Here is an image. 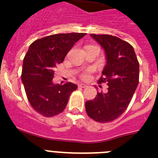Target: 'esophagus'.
<instances>
[{"mask_svg": "<svg viewBox=\"0 0 158 158\" xmlns=\"http://www.w3.org/2000/svg\"><path fill=\"white\" fill-rule=\"evenodd\" d=\"M87 86H88V85H86V84H79V87H80V88H83V89L86 88Z\"/></svg>", "mask_w": 158, "mask_h": 158, "instance_id": "obj_1", "label": "esophagus"}]
</instances>
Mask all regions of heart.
Instances as JSON below:
<instances>
[{
  "label": "heart",
  "mask_w": 158,
  "mask_h": 158,
  "mask_svg": "<svg viewBox=\"0 0 158 158\" xmlns=\"http://www.w3.org/2000/svg\"><path fill=\"white\" fill-rule=\"evenodd\" d=\"M91 69H87L79 74V77H80V79H83V80H87V79H89V78H90V74H91Z\"/></svg>",
  "instance_id": "1"
}]
</instances>
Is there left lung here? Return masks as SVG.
<instances>
[{
    "instance_id": "left-lung-1",
    "label": "left lung",
    "mask_w": 158,
    "mask_h": 158,
    "mask_svg": "<svg viewBox=\"0 0 158 158\" xmlns=\"http://www.w3.org/2000/svg\"><path fill=\"white\" fill-rule=\"evenodd\" d=\"M90 35L105 50L106 64L98 83H106L108 89L86 102V112L97 122H110L122 115L131 102L139 84V63L127 42L108 34Z\"/></svg>"
}]
</instances>
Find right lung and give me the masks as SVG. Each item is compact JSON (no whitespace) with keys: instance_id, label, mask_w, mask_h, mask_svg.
Listing matches in <instances>:
<instances>
[{"instance_id":"add662e5","label":"right lung","mask_w":158,"mask_h":158,"mask_svg":"<svg viewBox=\"0 0 158 158\" xmlns=\"http://www.w3.org/2000/svg\"><path fill=\"white\" fill-rule=\"evenodd\" d=\"M86 33H58L34 41L23 58L21 79L26 96L34 110L46 117L59 115L64 110L76 84L68 82L54 84L56 65Z\"/></svg>"}]
</instances>
